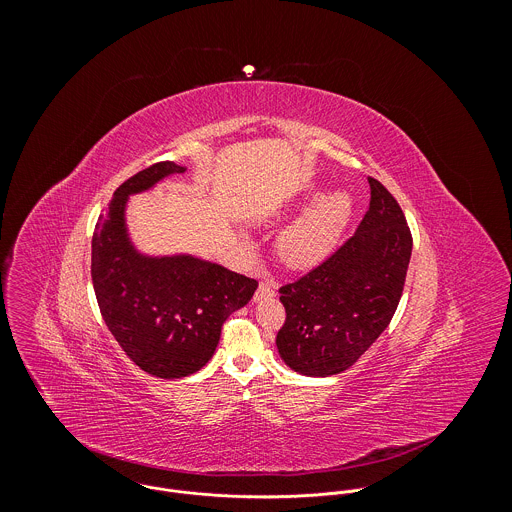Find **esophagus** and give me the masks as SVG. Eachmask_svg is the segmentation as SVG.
Masks as SVG:
<instances>
[{
	"label": "esophagus",
	"mask_w": 512,
	"mask_h": 512,
	"mask_svg": "<svg viewBox=\"0 0 512 512\" xmlns=\"http://www.w3.org/2000/svg\"><path fill=\"white\" fill-rule=\"evenodd\" d=\"M274 292H276V286L270 280H262L254 294V302H260L262 298H270V296H274Z\"/></svg>",
	"instance_id": "obj_1"
}]
</instances>
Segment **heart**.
<instances>
[{
	"label": "heart",
	"instance_id": "heart-1",
	"mask_svg": "<svg viewBox=\"0 0 512 512\" xmlns=\"http://www.w3.org/2000/svg\"><path fill=\"white\" fill-rule=\"evenodd\" d=\"M302 200L312 202L276 236V254L290 270L322 264L340 244L354 214V198L342 188L318 194V188L310 186Z\"/></svg>",
	"mask_w": 512,
	"mask_h": 512
}]
</instances>
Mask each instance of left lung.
<instances>
[{
    "label": "left lung",
    "mask_w": 512,
    "mask_h": 512,
    "mask_svg": "<svg viewBox=\"0 0 512 512\" xmlns=\"http://www.w3.org/2000/svg\"><path fill=\"white\" fill-rule=\"evenodd\" d=\"M354 236L304 278L280 288L286 322L280 358L304 376L350 368L386 330L398 306L412 236L392 194L374 178Z\"/></svg>",
    "instance_id": "1"
}]
</instances>
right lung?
Segmentation results:
<instances>
[{
	"label": "right lung",
	"instance_id": "obj_1",
	"mask_svg": "<svg viewBox=\"0 0 512 512\" xmlns=\"http://www.w3.org/2000/svg\"><path fill=\"white\" fill-rule=\"evenodd\" d=\"M184 172L160 162L132 176L114 192L92 240V282L106 326L144 372L166 380L204 368L226 318L258 288L256 280L212 260L136 246L128 228L130 198Z\"/></svg>",
	"mask_w": 512,
	"mask_h": 512
}]
</instances>
